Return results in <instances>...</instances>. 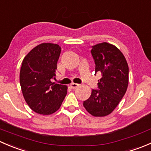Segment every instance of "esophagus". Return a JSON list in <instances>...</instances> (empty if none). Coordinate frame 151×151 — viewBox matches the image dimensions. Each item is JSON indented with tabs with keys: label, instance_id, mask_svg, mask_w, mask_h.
Returning <instances> with one entry per match:
<instances>
[{
	"label": "esophagus",
	"instance_id": "esophagus-1",
	"mask_svg": "<svg viewBox=\"0 0 151 151\" xmlns=\"http://www.w3.org/2000/svg\"><path fill=\"white\" fill-rule=\"evenodd\" d=\"M79 84H77V83H71V84H70V87H71V88H73V89H74V88H77V87H79Z\"/></svg>",
	"mask_w": 151,
	"mask_h": 151
}]
</instances>
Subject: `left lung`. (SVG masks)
Wrapping results in <instances>:
<instances>
[{"label": "left lung", "instance_id": "left-lung-1", "mask_svg": "<svg viewBox=\"0 0 151 151\" xmlns=\"http://www.w3.org/2000/svg\"><path fill=\"white\" fill-rule=\"evenodd\" d=\"M91 52L96 74L100 73L101 78L98 80V89H92L83 106L93 116L104 117L115 109L126 93L129 66L123 53L111 44L103 42L92 46Z\"/></svg>", "mask_w": 151, "mask_h": 151}]
</instances>
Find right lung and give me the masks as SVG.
Masks as SVG:
<instances>
[{
  "instance_id": "right-lung-1",
  "label": "right lung",
  "mask_w": 151,
  "mask_h": 151,
  "mask_svg": "<svg viewBox=\"0 0 151 151\" xmlns=\"http://www.w3.org/2000/svg\"><path fill=\"white\" fill-rule=\"evenodd\" d=\"M60 51L58 45L43 43L34 47L22 60L21 89L26 103L36 113H54L66 96L67 86L52 82L55 79Z\"/></svg>"
}]
</instances>
